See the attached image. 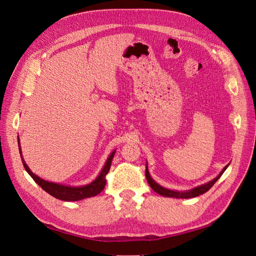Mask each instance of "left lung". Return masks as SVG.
Segmentation results:
<instances>
[{
    "instance_id": "left-lung-1",
    "label": "left lung",
    "mask_w": 256,
    "mask_h": 256,
    "mask_svg": "<svg viewBox=\"0 0 256 256\" xmlns=\"http://www.w3.org/2000/svg\"><path fill=\"white\" fill-rule=\"evenodd\" d=\"M228 164L226 166L223 168L222 171L220 172V174L216 176V178H214L212 180L204 184H200L198 186V187H196L193 188L191 190H187V191H175V190H171V189H166L164 187H162V186H160L159 184H157L156 182H154L150 172H148V168H147V164H146V170H145V176H146V180L147 182H148L150 188L154 191L157 192L158 194L162 196H168V198H196V196H198L200 194H203V193L207 192L209 189H210L212 186L214 184V182L219 180V178L221 177V175L224 173V171L228 168Z\"/></svg>"
}]
</instances>
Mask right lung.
<instances>
[{
	"instance_id": "1",
	"label": "right lung",
	"mask_w": 256,
	"mask_h": 256,
	"mask_svg": "<svg viewBox=\"0 0 256 256\" xmlns=\"http://www.w3.org/2000/svg\"><path fill=\"white\" fill-rule=\"evenodd\" d=\"M18 145H19V152L21 154V159H22V164L23 166H24L26 171L30 174V176L33 178L34 182L40 184V187L49 193L50 196H54L56 198L62 200H67V202H74V200H80L86 198H92L99 194L102 192L106 186V175L108 172L110 171L111 164H112V159L114 157L115 150L111 152L109 158L106 159V164L102 170V172L99 173V175L96 177L95 180H92L90 184H85V186H80V187H70V186H66V184H60L56 182H51L48 180H44L40 176L35 175L32 171H30L28 164H26V161L23 160L22 157V152H21V146H20V141H19V136H18Z\"/></svg>"
}]
</instances>
